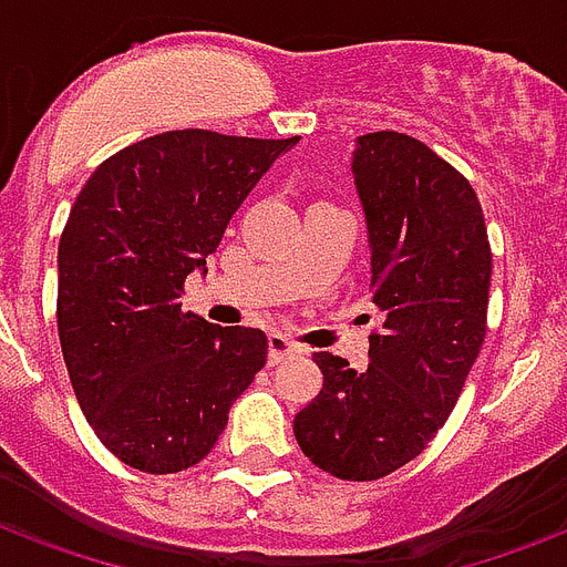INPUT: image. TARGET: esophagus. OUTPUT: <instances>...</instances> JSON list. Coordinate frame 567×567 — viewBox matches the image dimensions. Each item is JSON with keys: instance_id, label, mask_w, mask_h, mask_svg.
Returning <instances> with one entry per match:
<instances>
[{"instance_id": "esophagus-1", "label": "esophagus", "mask_w": 567, "mask_h": 567, "mask_svg": "<svg viewBox=\"0 0 567 567\" xmlns=\"http://www.w3.org/2000/svg\"><path fill=\"white\" fill-rule=\"evenodd\" d=\"M291 353H300V344H293L282 332H270L267 336V357H270V362H282Z\"/></svg>"}]
</instances>
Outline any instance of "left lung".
<instances>
[{
    "instance_id": "8db88e82",
    "label": "left lung",
    "mask_w": 567,
    "mask_h": 567,
    "mask_svg": "<svg viewBox=\"0 0 567 567\" xmlns=\"http://www.w3.org/2000/svg\"><path fill=\"white\" fill-rule=\"evenodd\" d=\"M351 175L383 321L365 371L315 353L323 386L293 437L323 473L371 482L413 461L457 404L485 341L491 244L470 181L413 136H357Z\"/></svg>"
}]
</instances>
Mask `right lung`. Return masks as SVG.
<instances>
[{
  "label": "right lung",
  "mask_w": 567,
  "mask_h": 567,
  "mask_svg": "<svg viewBox=\"0 0 567 567\" xmlns=\"http://www.w3.org/2000/svg\"><path fill=\"white\" fill-rule=\"evenodd\" d=\"M297 142L168 130L94 168L73 202L59 240L64 365L97 440L133 470L198 464L265 365V332L181 312V291Z\"/></svg>",
  "instance_id": "obj_1"
}]
</instances>
